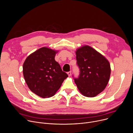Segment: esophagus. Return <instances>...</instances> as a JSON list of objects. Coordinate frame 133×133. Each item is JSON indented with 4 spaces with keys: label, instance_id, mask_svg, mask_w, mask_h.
Wrapping results in <instances>:
<instances>
[{
    "label": "esophagus",
    "instance_id": "obj_1",
    "mask_svg": "<svg viewBox=\"0 0 133 133\" xmlns=\"http://www.w3.org/2000/svg\"><path fill=\"white\" fill-rule=\"evenodd\" d=\"M67 74H68V75L69 76H70L71 74V71H69L67 72Z\"/></svg>",
    "mask_w": 133,
    "mask_h": 133
}]
</instances>
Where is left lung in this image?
Listing matches in <instances>:
<instances>
[{
    "label": "left lung",
    "instance_id": "obj_1",
    "mask_svg": "<svg viewBox=\"0 0 133 133\" xmlns=\"http://www.w3.org/2000/svg\"><path fill=\"white\" fill-rule=\"evenodd\" d=\"M79 69L78 78H74L79 91L84 96L93 97L107 86L110 75V66L104 56L89 46L78 48L76 52Z\"/></svg>",
    "mask_w": 133,
    "mask_h": 133
}]
</instances>
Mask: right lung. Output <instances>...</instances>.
I'll return each mask as SVG.
<instances>
[{
    "label": "right lung",
    "instance_id": "add662e5",
    "mask_svg": "<svg viewBox=\"0 0 133 133\" xmlns=\"http://www.w3.org/2000/svg\"><path fill=\"white\" fill-rule=\"evenodd\" d=\"M56 52L41 48L28 56L23 64L24 77L29 88L43 98L53 96L68 76L55 60Z\"/></svg>",
    "mask_w": 133,
    "mask_h": 133
}]
</instances>
